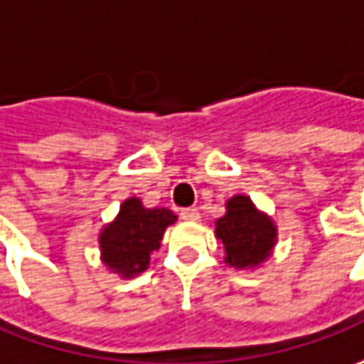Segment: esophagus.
Instances as JSON below:
<instances>
[{"label": "esophagus", "mask_w": 364, "mask_h": 364, "mask_svg": "<svg viewBox=\"0 0 364 364\" xmlns=\"http://www.w3.org/2000/svg\"><path fill=\"white\" fill-rule=\"evenodd\" d=\"M179 215H181V220H187V221L199 220V211H197L195 207H185V209L179 211Z\"/></svg>", "instance_id": "1"}]
</instances>
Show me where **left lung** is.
I'll use <instances>...</instances> for the list:
<instances>
[{
	"label": "left lung",
	"mask_w": 364,
	"mask_h": 364,
	"mask_svg": "<svg viewBox=\"0 0 364 364\" xmlns=\"http://www.w3.org/2000/svg\"><path fill=\"white\" fill-rule=\"evenodd\" d=\"M215 235L225 245V262L230 266L254 268L269 256L276 228L266 215L257 213L247 197L237 195L228 201V213L218 220Z\"/></svg>",
	"instance_id": "8db88e82"
}]
</instances>
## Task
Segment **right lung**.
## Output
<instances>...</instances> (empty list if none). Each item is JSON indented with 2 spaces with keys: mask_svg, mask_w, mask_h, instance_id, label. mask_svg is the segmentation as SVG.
Masks as SVG:
<instances>
[{
  "mask_svg": "<svg viewBox=\"0 0 364 364\" xmlns=\"http://www.w3.org/2000/svg\"><path fill=\"white\" fill-rule=\"evenodd\" d=\"M175 220L177 215L165 207L144 209L136 197L127 199L117 221L100 235L105 264L122 276H134L146 269L149 257L161 245L165 228Z\"/></svg>",
  "mask_w": 364,
  "mask_h": 364,
  "instance_id": "right-lung-1",
  "label": "right lung"
}]
</instances>
